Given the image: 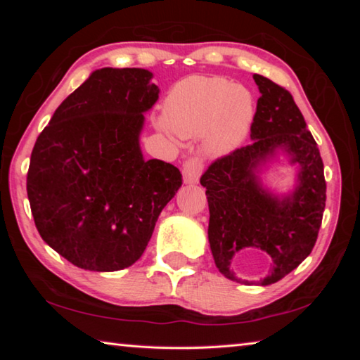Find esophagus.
<instances>
[{
	"mask_svg": "<svg viewBox=\"0 0 360 360\" xmlns=\"http://www.w3.org/2000/svg\"><path fill=\"white\" fill-rule=\"evenodd\" d=\"M202 172L203 163L197 157H192L182 165V179H184L186 184H197L200 176H202Z\"/></svg>",
	"mask_w": 360,
	"mask_h": 360,
	"instance_id": "obj_1",
	"label": "esophagus"
}]
</instances>
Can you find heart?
Returning a JSON list of instances; mask_svg holds the SVG:
<instances>
[{"mask_svg": "<svg viewBox=\"0 0 360 360\" xmlns=\"http://www.w3.org/2000/svg\"><path fill=\"white\" fill-rule=\"evenodd\" d=\"M255 114L252 94L219 76H188L173 85L155 127L167 136H202L211 157L229 155L245 143Z\"/></svg>", "mask_w": 360, "mask_h": 360, "instance_id": "1", "label": "heart"}]
</instances>
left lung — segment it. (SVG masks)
<instances>
[{
  "label": "left lung",
  "mask_w": 360,
  "mask_h": 360,
  "mask_svg": "<svg viewBox=\"0 0 360 360\" xmlns=\"http://www.w3.org/2000/svg\"><path fill=\"white\" fill-rule=\"evenodd\" d=\"M260 98L251 125L252 143L219 158L202 176L210 206L208 240L216 266L225 278L268 285L283 279L313 251L326 208L324 165L318 144L288 90L254 75ZM283 155L297 168L295 187L278 194L259 176ZM271 255L269 275L243 282L231 268L240 250Z\"/></svg>",
  "instance_id": "obj_1"
}]
</instances>
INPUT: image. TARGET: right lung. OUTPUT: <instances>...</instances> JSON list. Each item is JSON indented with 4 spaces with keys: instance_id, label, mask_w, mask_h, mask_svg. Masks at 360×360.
<instances>
[{
    "instance_id": "1",
    "label": "right lung",
    "mask_w": 360,
    "mask_h": 360,
    "mask_svg": "<svg viewBox=\"0 0 360 360\" xmlns=\"http://www.w3.org/2000/svg\"><path fill=\"white\" fill-rule=\"evenodd\" d=\"M152 77L143 68L95 70L34 143L27 192L36 229L84 270L135 264L182 184L178 168L146 160L139 146L160 94Z\"/></svg>"
}]
</instances>
